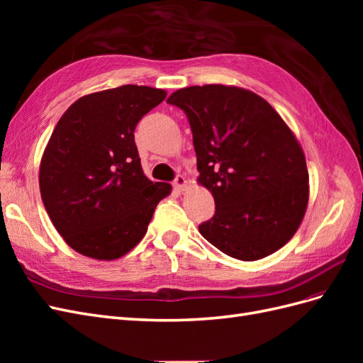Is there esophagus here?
<instances>
[{"mask_svg":"<svg viewBox=\"0 0 363 363\" xmlns=\"http://www.w3.org/2000/svg\"><path fill=\"white\" fill-rule=\"evenodd\" d=\"M174 188L179 192H184L186 189H188V180H186L183 175H177V179H175V182H174Z\"/></svg>","mask_w":363,"mask_h":363,"instance_id":"34e87169","label":"esophagus"}]
</instances>
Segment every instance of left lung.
<instances>
[{
  "label": "left lung",
  "mask_w": 363,
  "mask_h": 363,
  "mask_svg": "<svg viewBox=\"0 0 363 363\" xmlns=\"http://www.w3.org/2000/svg\"><path fill=\"white\" fill-rule=\"evenodd\" d=\"M168 103L188 115L199 182L215 215L199 230L224 255L252 262L288 244L309 201L300 142L274 107L244 87L191 86Z\"/></svg>",
  "instance_id": "8db88e82"
}]
</instances>
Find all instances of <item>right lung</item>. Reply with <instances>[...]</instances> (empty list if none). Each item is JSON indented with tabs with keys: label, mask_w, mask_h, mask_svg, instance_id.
<instances>
[{
	"label": "right lung",
	"mask_w": 363,
	"mask_h": 363,
	"mask_svg": "<svg viewBox=\"0 0 363 363\" xmlns=\"http://www.w3.org/2000/svg\"><path fill=\"white\" fill-rule=\"evenodd\" d=\"M164 98L163 89L125 84L79 98L59 119L40 159L39 188L52 225L80 255H127L171 194V184L142 171L133 135Z\"/></svg>",
	"instance_id": "obj_1"
}]
</instances>
